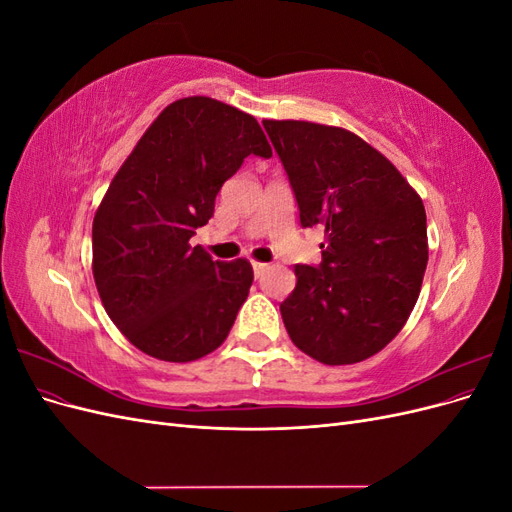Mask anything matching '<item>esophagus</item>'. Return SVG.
Here are the masks:
<instances>
[{"mask_svg":"<svg viewBox=\"0 0 512 512\" xmlns=\"http://www.w3.org/2000/svg\"><path fill=\"white\" fill-rule=\"evenodd\" d=\"M252 267H254V275H256V277H260L262 273H265V269H267V265H262V262H254Z\"/></svg>","mask_w":512,"mask_h":512,"instance_id":"34e87169","label":"esophagus"}]
</instances>
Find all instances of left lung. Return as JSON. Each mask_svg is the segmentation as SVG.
<instances>
[{"instance_id": "obj_1", "label": "left lung", "mask_w": 512, "mask_h": 512, "mask_svg": "<svg viewBox=\"0 0 512 512\" xmlns=\"http://www.w3.org/2000/svg\"><path fill=\"white\" fill-rule=\"evenodd\" d=\"M299 205L322 226V262L297 265L280 305L292 344L324 365L361 363L404 329L427 267L423 200L361 136L312 121H262Z\"/></svg>"}]
</instances>
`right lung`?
I'll use <instances>...</instances> for the list:
<instances>
[{"instance_id":"add662e5","label":"right lung","mask_w":512,"mask_h":512,"mask_svg":"<svg viewBox=\"0 0 512 512\" xmlns=\"http://www.w3.org/2000/svg\"><path fill=\"white\" fill-rule=\"evenodd\" d=\"M271 158L258 121L205 96L168 104L96 211L94 280L115 327L153 359L190 363L224 344L254 282L245 258L190 245L247 156Z\"/></svg>"}]
</instances>
